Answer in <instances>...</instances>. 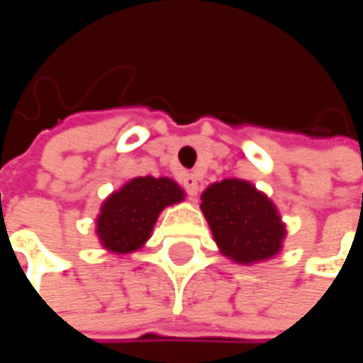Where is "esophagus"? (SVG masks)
Listing matches in <instances>:
<instances>
[{
	"instance_id": "obj_1",
	"label": "esophagus",
	"mask_w": 363,
	"mask_h": 363,
	"mask_svg": "<svg viewBox=\"0 0 363 363\" xmlns=\"http://www.w3.org/2000/svg\"><path fill=\"white\" fill-rule=\"evenodd\" d=\"M181 182L182 186H184V191H186L191 197H197V193H199V179H197L195 174H184Z\"/></svg>"
}]
</instances>
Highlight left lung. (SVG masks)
<instances>
[{
	"instance_id": "8db88e82",
	"label": "left lung",
	"mask_w": 363,
	"mask_h": 363,
	"mask_svg": "<svg viewBox=\"0 0 363 363\" xmlns=\"http://www.w3.org/2000/svg\"><path fill=\"white\" fill-rule=\"evenodd\" d=\"M201 210L220 250L238 262L271 258L281 248L286 229L273 203L250 182H214L201 195Z\"/></svg>"
}]
</instances>
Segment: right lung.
Masks as SVG:
<instances>
[{
    "label": "right lung",
    "mask_w": 363,
    "mask_h": 363,
    "mask_svg": "<svg viewBox=\"0 0 363 363\" xmlns=\"http://www.w3.org/2000/svg\"><path fill=\"white\" fill-rule=\"evenodd\" d=\"M182 199L181 186L170 179H134L103 206L96 220L99 238L113 252H132L140 248L160 216V212Z\"/></svg>",
    "instance_id": "1"
}]
</instances>
